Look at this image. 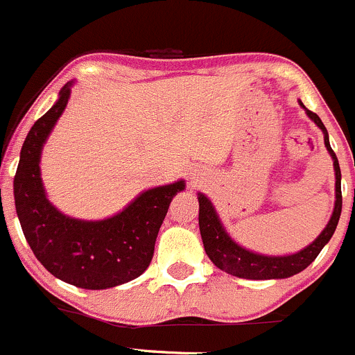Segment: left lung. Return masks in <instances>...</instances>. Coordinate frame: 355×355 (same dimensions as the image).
Instances as JSON below:
<instances>
[{"label": "left lung", "mask_w": 355, "mask_h": 355, "mask_svg": "<svg viewBox=\"0 0 355 355\" xmlns=\"http://www.w3.org/2000/svg\"><path fill=\"white\" fill-rule=\"evenodd\" d=\"M300 105L304 108V105L301 101ZM304 112H306L308 117L312 119L322 129L324 145H326L327 152L333 157L334 177H336V184H334L336 201H334V210L329 218V223L324 227L322 233L312 243L308 245V247L300 250V252L289 254V256H264V254L252 252V250H247L245 247L238 245L227 234V231L224 230L223 223H220V218H218L211 201L205 194L198 193L201 240H203L205 252H207V256L210 257V261L218 270L226 271V273L233 275V277L248 278V280H271V278L293 277V275L300 273L304 268L310 266L315 261V257L319 256L324 245L333 236L334 230L338 226V220H340V214H342V171H340L336 154H334L329 145L327 129L324 128L319 115L306 110V108H304Z\"/></svg>", "instance_id": "8db88e82"}]
</instances>
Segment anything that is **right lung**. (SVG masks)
Wrapping results in <instances>:
<instances>
[{
    "label": "right lung",
    "instance_id": "1",
    "mask_svg": "<svg viewBox=\"0 0 355 355\" xmlns=\"http://www.w3.org/2000/svg\"><path fill=\"white\" fill-rule=\"evenodd\" d=\"M73 82L29 129L21 150L13 196L22 233L36 259L55 278L82 289H110L140 277L150 264L159 227L185 182L144 191L117 215L82 220L61 214L47 200L40 177L43 144L68 105Z\"/></svg>",
    "mask_w": 355,
    "mask_h": 355
}]
</instances>
